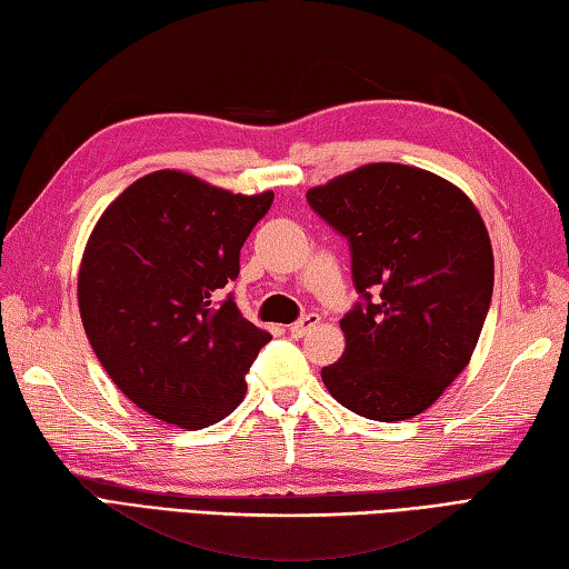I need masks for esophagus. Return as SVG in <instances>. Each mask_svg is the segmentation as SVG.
Segmentation results:
<instances>
[{
  "instance_id": "esophagus-1",
  "label": "esophagus",
  "mask_w": 569,
  "mask_h": 569,
  "mask_svg": "<svg viewBox=\"0 0 569 569\" xmlns=\"http://www.w3.org/2000/svg\"><path fill=\"white\" fill-rule=\"evenodd\" d=\"M317 325H320V315H305L300 322L290 325V327H287V330H290V335H292V337H305L307 332L315 330Z\"/></svg>"
}]
</instances>
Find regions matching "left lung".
I'll use <instances>...</instances> for the list:
<instances>
[{
    "instance_id": "obj_1",
    "label": "left lung",
    "mask_w": 569,
    "mask_h": 569,
    "mask_svg": "<svg viewBox=\"0 0 569 569\" xmlns=\"http://www.w3.org/2000/svg\"><path fill=\"white\" fill-rule=\"evenodd\" d=\"M307 202L347 237L362 295L340 320L345 352L322 382L367 420H410L440 400L480 340L495 284L482 217L460 187L395 162L312 187Z\"/></svg>"
}]
</instances>
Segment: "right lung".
Returning a JSON list of instances; mask_svg holds the SVG:
<instances>
[{"label":"right lung","instance_id":"right-lung-1","mask_svg":"<svg viewBox=\"0 0 569 569\" xmlns=\"http://www.w3.org/2000/svg\"><path fill=\"white\" fill-rule=\"evenodd\" d=\"M274 192L234 194L179 169L129 184L99 217L79 264L89 345L139 410L182 430L224 420L272 340L219 290Z\"/></svg>","mask_w":569,"mask_h":569}]
</instances>
